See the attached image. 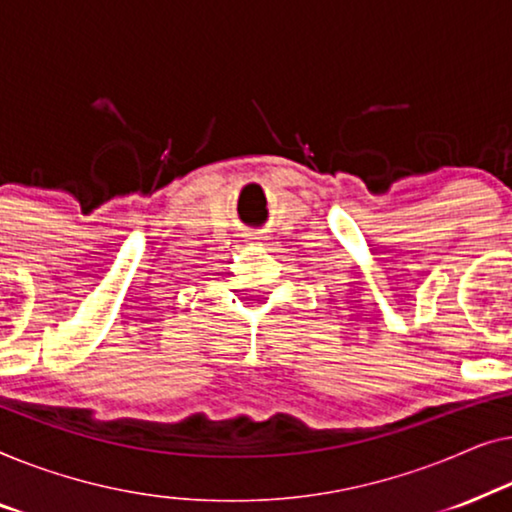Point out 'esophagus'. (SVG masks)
Segmentation results:
<instances>
[{
  "label": "esophagus",
  "mask_w": 512,
  "mask_h": 512,
  "mask_svg": "<svg viewBox=\"0 0 512 512\" xmlns=\"http://www.w3.org/2000/svg\"><path fill=\"white\" fill-rule=\"evenodd\" d=\"M259 239H262V236H259L257 232H248V234H246V241H250V243H255V241H259Z\"/></svg>",
  "instance_id": "obj_1"
}]
</instances>
